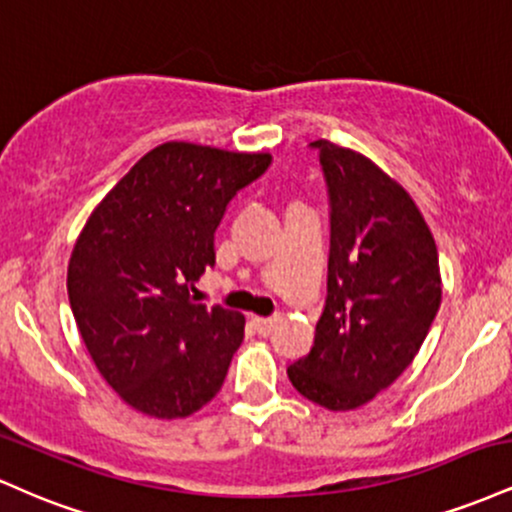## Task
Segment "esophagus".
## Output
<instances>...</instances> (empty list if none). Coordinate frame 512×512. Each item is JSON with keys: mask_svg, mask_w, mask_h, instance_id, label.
Returning <instances> with one entry per match:
<instances>
[{"mask_svg": "<svg viewBox=\"0 0 512 512\" xmlns=\"http://www.w3.org/2000/svg\"><path fill=\"white\" fill-rule=\"evenodd\" d=\"M276 322H279V317H255V320H252V325H255V330H257V334H262V337H269V334L274 332V327H276Z\"/></svg>", "mask_w": 512, "mask_h": 512, "instance_id": "esophagus-1", "label": "esophagus"}]
</instances>
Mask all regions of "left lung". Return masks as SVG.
Wrapping results in <instances>:
<instances>
[{
    "instance_id": "8db88e82",
    "label": "left lung",
    "mask_w": 512,
    "mask_h": 512,
    "mask_svg": "<svg viewBox=\"0 0 512 512\" xmlns=\"http://www.w3.org/2000/svg\"><path fill=\"white\" fill-rule=\"evenodd\" d=\"M330 199L327 298L291 385L332 411L356 409L414 361L440 308L436 240L395 180L356 151L317 139Z\"/></svg>"
}]
</instances>
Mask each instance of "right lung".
<instances>
[{"label":"right lung","mask_w":512,"mask_h":512,"mask_svg":"<svg viewBox=\"0 0 512 512\" xmlns=\"http://www.w3.org/2000/svg\"><path fill=\"white\" fill-rule=\"evenodd\" d=\"M272 166L185 142L149 151L98 204L69 260V305L88 354L129 407L156 419L202 409L243 342V315L195 303L214 233Z\"/></svg>","instance_id":"1"}]
</instances>
